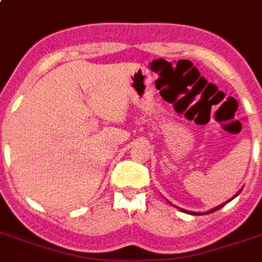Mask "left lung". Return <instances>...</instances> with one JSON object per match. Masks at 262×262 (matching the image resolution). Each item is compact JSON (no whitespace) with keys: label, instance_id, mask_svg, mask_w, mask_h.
<instances>
[{"label":"left lung","instance_id":"1","mask_svg":"<svg viewBox=\"0 0 262 262\" xmlns=\"http://www.w3.org/2000/svg\"><path fill=\"white\" fill-rule=\"evenodd\" d=\"M238 194H239V193H238ZM238 194H235V195H234V197H236V195H238ZM234 197H232V199H234ZM232 199H231V200H232ZM231 200H230V201H231ZM227 203H228V201H227ZM227 203H226V204H227ZM226 204H222V205H219V207L213 208V209H211V211L207 212V213H212V212L217 211V209H220V208H222V207H224V205H226ZM181 211H183V209H181ZM193 215H201V213H193Z\"/></svg>","mask_w":262,"mask_h":262}]
</instances>
